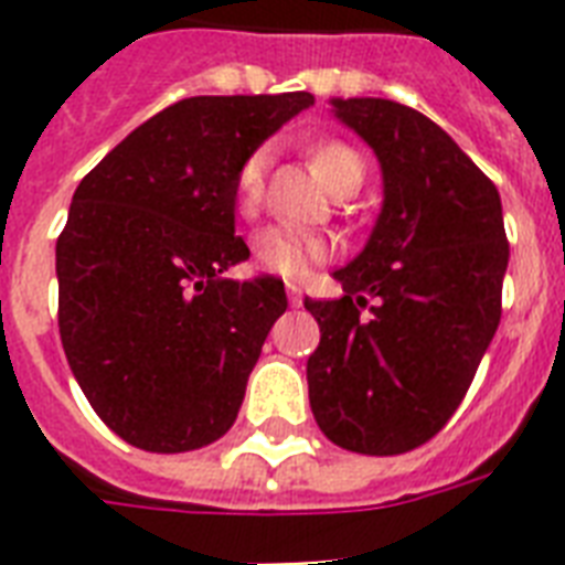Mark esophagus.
<instances>
[{"label": "esophagus", "instance_id": "1", "mask_svg": "<svg viewBox=\"0 0 565 565\" xmlns=\"http://www.w3.org/2000/svg\"><path fill=\"white\" fill-rule=\"evenodd\" d=\"M287 296H290V305H301V287H299V284H287Z\"/></svg>", "mask_w": 565, "mask_h": 565}]
</instances>
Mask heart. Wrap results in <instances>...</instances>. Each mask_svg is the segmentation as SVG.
<instances>
[{
	"instance_id": "b5f03b06",
	"label": "heart",
	"mask_w": 565,
	"mask_h": 565,
	"mask_svg": "<svg viewBox=\"0 0 565 565\" xmlns=\"http://www.w3.org/2000/svg\"><path fill=\"white\" fill-rule=\"evenodd\" d=\"M310 163L331 190H340L349 181H363V158L352 146L340 140H322L310 146ZM266 167H269V149L260 146L246 154L234 175V202L239 213H252L264 199ZM328 257V243L299 225H273L255 239V264L266 273L281 278H305Z\"/></svg>"
}]
</instances>
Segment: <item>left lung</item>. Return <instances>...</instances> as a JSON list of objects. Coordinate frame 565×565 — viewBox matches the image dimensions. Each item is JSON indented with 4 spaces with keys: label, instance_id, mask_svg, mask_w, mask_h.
<instances>
[{
    "label": "left lung",
    "instance_id": "obj_1",
    "mask_svg": "<svg viewBox=\"0 0 565 565\" xmlns=\"http://www.w3.org/2000/svg\"><path fill=\"white\" fill-rule=\"evenodd\" d=\"M334 114L375 149L384 207L366 248L334 273L343 296L305 299L322 331L308 358L310 411L340 448L404 455L446 428L499 328L501 199L419 110L334 99Z\"/></svg>",
    "mask_w": 565,
    "mask_h": 565
}]
</instances>
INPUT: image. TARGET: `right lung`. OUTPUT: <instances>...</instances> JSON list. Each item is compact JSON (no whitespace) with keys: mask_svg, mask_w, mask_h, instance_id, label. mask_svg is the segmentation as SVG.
<instances>
[{"mask_svg":"<svg viewBox=\"0 0 565 565\" xmlns=\"http://www.w3.org/2000/svg\"><path fill=\"white\" fill-rule=\"evenodd\" d=\"M305 90L181 99L82 179L55 248L57 328L75 381L128 446L179 455L237 419L284 284L220 278L248 257L234 175Z\"/></svg>","mask_w":565,"mask_h":565,"instance_id":"1","label":"right lung"}]
</instances>
